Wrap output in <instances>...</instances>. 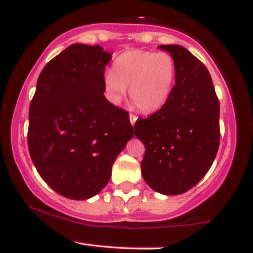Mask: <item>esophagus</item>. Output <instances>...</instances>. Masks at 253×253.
<instances>
[{
    "mask_svg": "<svg viewBox=\"0 0 253 253\" xmlns=\"http://www.w3.org/2000/svg\"><path fill=\"white\" fill-rule=\"evenodd\" d=\"M136 119H138V118H136L135 115H133V114H130V115H129V121H130V124H132V126H133V125L135 124Z\"/></svg>",
    "mask_w": 253,
    "mask_h": 253,
    "instance_id": "obj_1",
    "label": "esophagus"
}]
</instances>
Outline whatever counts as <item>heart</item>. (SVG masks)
<instances>
[{"label":"heart","mask_w":253,"mask_h":253,"mask_svg":"<svg viewBox=\"0 0 253 253\" xmlns=\"http://www.w3.org/2000/svg\"><path fill=\"white\" fill-rule=\"evenodd\" d=\"M176 64L168 52L132 50L121 53L113 72H107L103 84L109 98L119 102L128 88L129 97L143 113H152L164 106L172 91Z\"/></svg>","instance_id":"obj_1"}]
</instances>
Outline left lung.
Wrapping results in <instances>:
<instances>
[{
	"mask_svg": "<svg viewBox=\"0 0 253 253\" xmlns=\"http://www.w3.org/2000/svg\"><path fill=\"white\" fill-rule=\"evenodd\" d=\"M176 64L175 85L158 112L138 119L135 136L144 144L141 175L163 195H179L202 179L220 143V104L207 68L187 48L161 45Z\"/></svg>",
	"mask_w": 253,
	"mask_h": 253,
	"instance_id": "1",
	"label": "left lung"
}]
</instances>
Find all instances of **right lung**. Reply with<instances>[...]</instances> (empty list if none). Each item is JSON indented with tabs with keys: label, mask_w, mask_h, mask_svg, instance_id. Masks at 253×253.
<instances>
[{
	"label": "right lung",
	"mask_w": 253,
	"mask_h": 253,
	"mask_svg": "<svg viewBox=\"0 0 253 253\" xmlns=\"http://www.w3.org/2000/svg\"><path fill=\"white\" fill-rule=\"evenodd\" d=\"M112 53L74 43L42 69L30 106L28 150L56 193L86 200L109 182L115 159L133 138L126 110L104 97Z\"/></svg>",
	"instance_id": "right-lung-1"
}]
</instances>
